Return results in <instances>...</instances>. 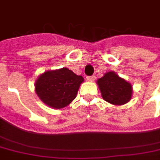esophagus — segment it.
Masks as SVG:
<instances>
[{"label": "esophagus", "mask_w": 160, "mask_h": 160, "mask_svg": "<svg viewBox=\"0 0 160 160\" xmlns=\"http://www.w3.org/2000/svg\"><path fill=\"white\" fill-rule=\"evenodd\" d=\"M87 80H88V81H94V80H96V76H95V75H92V76H87Z\"/></svg>", "instance_id": "esophagus-1"}]
</instances>
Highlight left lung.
Segmentation results:
<instances>
[{"mask_svg": "<svg viewBox=\"0 0 160 160\" xmlns=\"http://www.w3.org/2000/svg\"><path fill=\"white\" fill-rule=\"evenodd\" d=\"M102 98L104 100L115 105L127 104L132 98V86L129 82L111 71L97 80Z\"/></svg>", "mask_w": 160, "mask_h": 160, "instance_id": "left-lung-1", "label": "left lung"}]
</instances>
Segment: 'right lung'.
Segmentation results:
<instances>
[{
    "instance_id": "add662e5",
    "label": "right lung",
    "mask_w": 160,
    "mask_h": 160,
    "mask_svg": "<svg viewBox=\"0 0 160 160\" xmlns=\"http://www.w3.org/2000/svg\"><path fill=\"white\" fill-rule=\"evenodd\" d=\"M83 77L68 68L49 70L40 74L35 83V91L40 99L49 107L62 109L76 98Z\"/></svg>"
}]
</instances>
